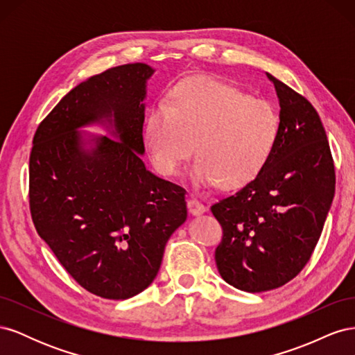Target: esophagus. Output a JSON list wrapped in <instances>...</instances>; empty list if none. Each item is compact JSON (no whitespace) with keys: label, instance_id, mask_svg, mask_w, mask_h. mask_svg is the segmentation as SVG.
<instances>
[{"label":"esophagus","instance_id":"1","mask_svg":"<svg viewBox=\"0 0 355 355\" xmlns=\"http://www.w3.org/2000/svg\"><path fill=\"white\" fill-rule=\"evenodd\" d=\"M187 204H188V210L192 214H201L202 211H206V207H204V204L200 200H197L196 197H189Z\"/></svg>","mask_w":355,"mask_h":355}]
</instances>
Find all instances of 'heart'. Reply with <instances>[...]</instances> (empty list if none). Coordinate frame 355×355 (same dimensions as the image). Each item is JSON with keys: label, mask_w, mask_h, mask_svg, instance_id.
<instances>
[{"label": "heart", "mask_w": 355, "mask_h": 355, "mask_svg": "<svg viewBox=\"0 0 355 355\" xmlns=\"http://www.w3.org/2000/svg\"><path fill=\"white\" fill-rule=\"evenodd\" d=\"M280 130V111L271 101L201 75L173 85L166 105L149 111L144 135L159 173H179L197 142L192 178L239 188L263 170Z\"/></svg>", "instance_id": "obj_1"}]
</instances>
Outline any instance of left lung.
<instances>
[{
  "label": "left lung",
  "mask_w": 355,
  "mask_h": 355,
  "mask_svg": "<svg viewBox=\"0 0 355 355\" xmlns=\"http://www.w3.org/2000/svg\"><path fill=\"white\" fill-rule=\"evenodd\" d=\"M280 101L282 130L263 170L211 204L222 227L214 250L219 274L249 293L282 287L304 270L335 197L326 130L302 94L266 73Z\"/></svg>",
  "instance_id": "obj_1"
}]
</instances>
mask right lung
<instances>
[{
  "instance_id": "1",
  "label": "right lung",
  "mask_w": 355,
  "mask_h": 355,
  "mask_svg": "<svg viewBox=\"0 0 355 355\" xmlns=\"http://www.w3.org/2000/svg\"><path fill=\"white\" fill-rule=\"evenodd\" d=\"M154 69L127 63L72 89L42 120L29 155V210L67 272L103 299H128L154 282L167 240L187 219L185 189L148 171L145 83ZM106 117L92 153L76 132Z\"/></svg>"
}]
</instances>
